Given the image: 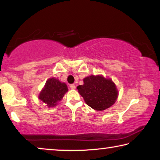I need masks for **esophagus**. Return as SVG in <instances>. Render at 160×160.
Returning a JSON list of instances; mask_svg holds the SVG:
<instances>
[{"instance_id":"1","label":"esophagus","mask_w":160,"mask_h":160,"mask_svg":"<svg viewBox=\"0 0 160 160\" xmlns=\"http://www.w3.org/2000/svg\"><path fill=\"white\" fill-rule=\"evenodd\" d=\"M70 87H71V89H76V85L74 84H72L70 85Z\"/></svg>"}]
</instances>
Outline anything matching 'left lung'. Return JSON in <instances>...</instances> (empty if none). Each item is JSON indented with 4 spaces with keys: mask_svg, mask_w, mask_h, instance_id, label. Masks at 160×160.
I'll use <instances>...</instances> for the list:
<instances>
[{
    "mask_svg": "<svg viewBox=\"0 0 160 160\" xmlns=\"http://www.w3.org/2000/svg\"><path fill=\"white\" fill-rule=\"evenodd\" d=\"M83 81L84 84L78 86L77 89L89 106L101 111L114 104L118 98V90L111 78H106L101 75H92Z\"/></svg>",
    "mask_w": 160,
    "mask_h": 160,
    "instance_id": "left-lung-1",
    "label": "left lung"
}]
</instances>
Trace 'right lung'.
<instances>
[{
    "mask_svg": "<svg viewBox=\"0 0 160 160\" xmlns=\"http://www.w3.org/2000/svg\"><path fill=\"white\" fill-rule=\"evenodd\" d=\"M67 92L68 87L65 83L60 82L56 78H50L41 91L38 98L48 107H54L62 100Z\"/></svg>",
    "mask_w": 160,
    "mask_h": 160,
    "instance_id": "right-lung-1",
    "label": "right lung"
}]
</instances>
